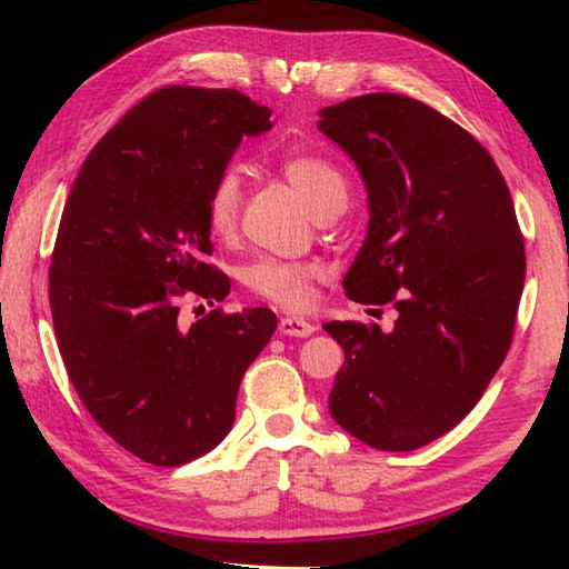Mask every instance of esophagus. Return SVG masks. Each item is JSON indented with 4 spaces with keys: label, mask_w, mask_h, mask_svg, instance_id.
Here are the masks:
<instances>
[{
    "label": "esophagus",
    "mask_w": 569,
    "mask_h": 569,
    "mask_svg": "<svg viewBox=\"0 0 569 569\" xmlns=\"http://www.w3.org/2000/svg\"><path fill=\"white\" fill-rule=\"evenodd\" d=\"M278 331L283 336H293V339H306V336H311L316 331V326L303 319H296V316H283L281 323H278Z\"/></svg>",
    "instance_id": "obj_1"
}]
</instances>
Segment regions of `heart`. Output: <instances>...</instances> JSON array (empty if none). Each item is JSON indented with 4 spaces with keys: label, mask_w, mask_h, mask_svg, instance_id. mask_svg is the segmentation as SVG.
Instances as JSON below:
<instances>
[{
    "label": "heart",
    "mask_w": 569,
    "mask_h": 569,
    "mask_svg": "<svg viewBox=\"0 0 569 569\" xmlns=\"http://www.w3.org/2000/svg\"><path fill=\"white\" fill-rule=\"evenodd\" d=\"M281 172L316 218H331L346 206L349 182L331 160L316 156V152H291L281 160ZM240 200H243L240 176L233 168H228L210 186L206 200V220L216 238H230L236 233ZM321 273L323 268L313 261L261 256L240 268V281L258 298H266L286 311H298L311 303L313 283L319 281Z\"/></svg>",
    "instance_id": "obj_1"
}]
</instances>
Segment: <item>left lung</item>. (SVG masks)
<instances>
[{
    "mask_svg": "<svg viewBox=\"0 0 569 569\" xmlns=\"http://www.w3.org/2000/svg\"><path fill=\"white\" fill-rule=\"evenodd\" d=\"M319 130L369 192L346 296L399 313L389 333L323 326L346 356L331 417L373 449L413 451L477 407L512 343L527 266L512 196L475 134L407 94L331 104Z\"/></svg>",
    "mask_w": 569,
    "mask_h": 569,
    "instance_id": "1",
    "label": "left lung"
}]
</instances>
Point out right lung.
<instances>
[{
  "label": "right lung",
  "instance_id": "obj_1",
  "mask_svg": "<svg viewBox=\"0 0 569 569\" xmlns=\"http://www.w3.org/2000/svg\"><path fill=\"white\" fill-rule=\"evenodd\" d=\"M268 128L271 110L238 90L160 88L92 148L64 203L57 346L92 419L148 465H188L226 439L240 379L278 326L268 308L180 321L186 296L213 306L230 291L206 261V200L240 140Z\"/></svg>",
  "mask_w": 569,
  "mask_h": 569
}]
</instances>
